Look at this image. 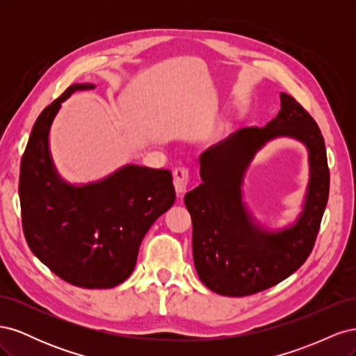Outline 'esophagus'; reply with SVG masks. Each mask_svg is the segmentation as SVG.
Masks as SVG:
<instances>
[{
  "label": "esophagus",
  "mask_w": 356,
  "mask_h": 356,
  "mask_svg": "<svg viewBox=\"0 0 356 356\" xmlns=\"http://www.w3.org/2000/svg\"><path fill=\"white\" fill-rule=\"evenodd\" d=\"M188 179H190V174L187 168L179 166L174 170V187L178 196H182L187 191Z\"/></svg>",
  "instance_id": "1"
}]
</instances>
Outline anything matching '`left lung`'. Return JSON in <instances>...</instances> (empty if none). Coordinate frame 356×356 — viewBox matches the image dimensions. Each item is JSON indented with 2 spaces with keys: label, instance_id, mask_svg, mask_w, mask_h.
<instances>
[{
  "label": "left lung",
  "instance_id": "left-lung-1",
  "mask_svg": "<svg viewBox=\"0 0 356 356\" xmlns=\"http://www.w3.org/2000/svg\"><path fill=\"white\" fill-rule=\"evenodd\" d=\"M281 110L264 127H242L200 154L202 184L184 203L193 221V260L200 281L221 296L260 293L293 275L315 245L324 215L330 172L318 124L293 96L281 93ZM277 137L308 152L309 178L298 217L284 228L260 223L244 200V178L254 154Z\"/></svg>",
  "mask_w": 356,
  "mask_h": 356
}]
</instances>
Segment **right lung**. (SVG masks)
I'll list each match as a JSON object with an SVG mask.
<instances>
[{"instance_id":"add662e5","label":"right lung","mask_w":356,"mask_h":356,"mask_svg":"<svg viewBox=\"0 0 356 356\" xmlns=\"http://www.w3.org/2000/svg\"><path fill=\"white\" fill-rule=\"evenodd\" d=\"M92 83L72 84L32 127L20 163L19 197L26 242L38 260L81 288H113L134 272L153 222L175 202L168 169L123 165L101 179H63L50 153V129L62 102Z\"/></svg>"}]
</instances>
